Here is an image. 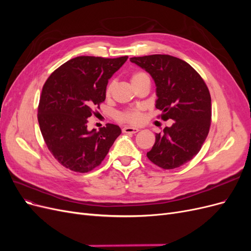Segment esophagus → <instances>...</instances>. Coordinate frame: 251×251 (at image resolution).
<instances>
[{
	"label": "esophagus",
	"mask_w": 251,
	"mask_h": 251,
	"mask_svg": "<svg viewBox=\"0 0 251 251\" xmlns=\"http://www.w3.org/2000/svg\"><path fill=\"white\" fill-rule=\"evenodd\" d=\"M139 130L137 127H132V126H125L123 128V132L126 134H135L137 133Z\"/></svg>",
	"instance_id": "esophagus-1"
}]
</instances>
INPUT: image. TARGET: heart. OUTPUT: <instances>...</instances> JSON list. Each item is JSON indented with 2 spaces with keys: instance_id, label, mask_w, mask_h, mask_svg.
<instances>
[{
  "instance_id": "1",
  "label": "heart",
  "mask_w": 251,
  "mask_h": 251,
  "mask_svg": "<svg viewBox=\"0 0 251 251\" xmlns=\"http://www.w3.org/2000/svg\"><path fill=\"white\" fill-rule=\"evenodd\" d=\"M143 79H150L149 74L144 71H135L131 74V82L132 85H135L136 82L141 81ZM114 88V81H110L107 88H105V96L109 97L112 93ZM117 119L121 123H126V124H131V125H139L142 119H143V113L141 108H133V109H128L126 111H123L117 114Z\"/></svg>"
}]
</instances>
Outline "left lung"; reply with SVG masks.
<instances>
[{"mask_svg": "<svg viewBox=\"0 0 251 251\" xmlns=\"http://www.w3.org/2000/svg\"><path fill=\"white\" fill-rule=\"evenodd\" d=\"M151 74L156 83V108L163 120L173 119L171 127L156 134L148 158L163 170L185 164L199 153L211 123V98L206 83L184 60L168 54L131 57Z\"/></svg>", "mask_w": 251, "mask_h": 251, "instance_id": "1", "label": "left lung"}]
</instances>
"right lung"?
<instances>
[{
	"label": "right lung",
	"instance_id": "add662e5",
	"mask_svg": "<svg viewBox=\"0 0 251 251\" xmlns=\"http://www.w3.org/2000/svg\"><path fill=\"white\" fill-rule=\"evenodd\" d=\"M127 56H77L51 73L44 83L37 120L45 143L56 160L73 172L88 173L100 165L121 134L116 125L88 131V118L105 100L112 75Z\"/></svg>",
	"mask_w": 251,
	"mask_h": 251
}]
</instances>
